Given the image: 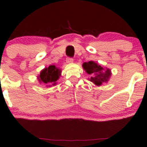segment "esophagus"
Wrapping results in <instances>:
<instances>
[{"label":"esophagus","mask_w":147,"mask_h":147,"mask_svg":"<svg viewBox=\"0 0 147 147\" xmlns=\"http://www.w3.org/2000/svg\"><path fill=\"white\" fill-rule=\"evenodd\" d=\"M73 60H74L72 57H67L66 60V61L67 63H73Z\"/></svg>","instance_id":"obj_1"}]
</instances>
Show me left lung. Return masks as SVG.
<instances>
[{"label":"left lung","mask_w":147,"mask_h":147,"mask_svg":"<svg viewBox=\"0 0 147 147\" xmlns=\"http://www.w3.org/2000/svg\"><path fill=\"white\" fill-rule=\"evenodd\" d=\"M82 67L87 73L90 75V81L97 86L101 85L103 82H107L111 76L110 69L102 67L93 61L83 63Z\"/></svg>","instance_id":"8db88e82"}]
</instances>
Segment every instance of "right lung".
I'll use <instances>...</instances> for the list:
<instances>
[{
  "instance_id": "right-lung-1",
  "label": "right lung",
  "mask_w": 147,
  "mask_h": 147,
  "mask_svg": "<svg viewBox=\"0 0 147 147\" xmlns=\"http://www.w3.org/2000/svg\"><path fill=\"white\" fill-rule=\"evenodd\" d=\"M60 70L55 65H50L41 71L40 76L38 77L40 82L43 83L46 87H52L55 85L57 80L60 75Z\"/></svg>"
}]
</instances>
